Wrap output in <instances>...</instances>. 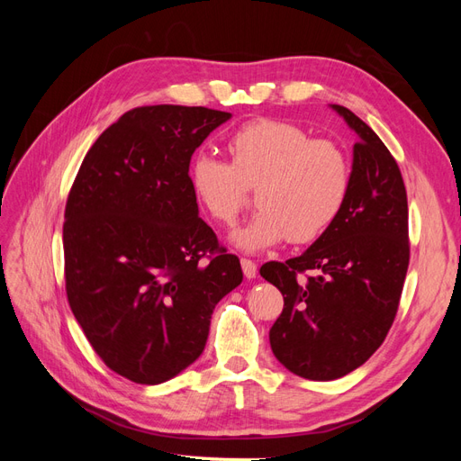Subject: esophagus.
Returning <instances> with one entry per match:
<instances>
[{"label": "esophagus", "instance_id": "obj_1", "mask_svg": "<svg viewBox=\"0 0 461 461\" xmlns=\"http://www.w3.org/2000/svg\"><path fill=\"white\" fill-rule=\"evenodd\" d=\"M240 265H242V271H244V276H246V278H256V275H258V265H256L252 259L242 258V259H240Z\"/></svg>", "mask_w": 461, "mask_h": 461}]
</instances>
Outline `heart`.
<instances>
[{
  "label": "heart",
  "instance_id": "heart-1",
  "mask_svg": "<svg viewBox=\"0 0 461 461\" xmlns=\"http://www.w3.org/2000/svg\"><path fill=\"white\" fill-rule=\"evenodd\" d=\"M230 163L200 151L190 165V186L207 215L230 225L258 186V213L234 229L230 240L259 252L288 239L312 242L337 219L350 188V159L330 140L312 138L298 124L258 119L227 140Z\"/></svg>",
  "mask_w": 461,
  "mask_h": 461
}]
</instances>
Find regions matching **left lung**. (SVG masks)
Here are the masks:
<instances>
[{
  "label": "left lung",
  "mask_w": 461,
  "mask_h": 461,
  "mask_svg": "<svg viewBox=\"0 0 461 461\" xmlns=\"http://www.w3.org/2000/svg\"><path fill=\"white\" fill-rule=\"evenodd\" d=\"M330 107L357 134L344 205L302 256L259 269L285 298L269 330L271 350L310 381L340 379L376 352L410 263L408 196L396 159L350 109Z\"/></svg>",
  "instance_id": "obj_1"
}]
</instances>
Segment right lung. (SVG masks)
Wrapping results in <instances>:
<instances>
[{"instance_id":"add662e5","label":"right lung","mask_w":461,"mask_h":461,"mask_svg":"<svg viewBox=\"0 0 461 461\" xmlns=\"http://www.w3.org/2000/svg\"><path fill=\"white\" fill-rule=\"evenodd\" d=\"M230 117L131 109L94 142L68 194V305L104 364L132 383L159 384L194 364L217 302L242 283L239 258L198 215L188 175L192 153Z\"/></svg>"}]
</instances>
